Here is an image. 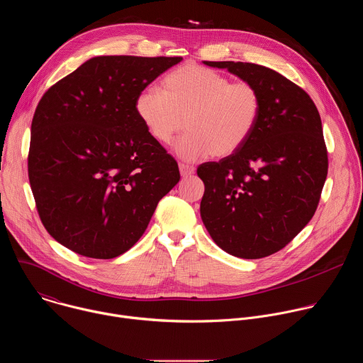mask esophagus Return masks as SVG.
Listing matches in <instances>:
<instances>
[{"mask_svg": "<svg viewBox=\"0 0 363 363\" xmlns=\"http://www.w3.org/2000/svg\"><path fill=\"white\" fill-rule=\"evenodd\" d=\"M179 172H181L182 178H186L195 172V168L191 165H186V164H179Z\"/></svg>", "mask_w": 363, "mask_h": 363, "instance_id": "1", "label": "esophagus"}]
</instances>
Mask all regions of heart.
Segmentation results:
<instances>
[{
	"label": "heart",
	"instance_id": "heart-1",
	"mask_svg": "<svg viewBox=\"0 0 363 363\" xmlns=\"http://www.w3.org/2000/svg\"><path fill=\"white\" fill-rule=\"evenodd\" d=\"M135 112L149 135L171 143L186 125L188 133L175 145L184 161L210 155L228 157L252 135L262 113V97L248 82H231L225 74L198 65L171 72L162 90L146 87L135 100Z\"/></svg>",
	"mask_w": 363,
	"mask_h": 363
}]
</instances>
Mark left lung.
I'll list each match as a JSON object with an SVG mask.
<instances>
[{
    "label": "left lung",
    "mask_w": 363,
    "mask_h": 363,
    "mask_svg": "<svg viewBox=\"0 0 363 363\" xmlns=\"http://www.w3.org/2000/svg\"><path fill=\"white\" fill-rule=\"evenodd\" d=\"M254 84L262 113L245 145L196 174L201 218L225 252L254 260L286 247L315 216L328 177L318 108L280 73L252 63L203 62Z\"/></svg>",
    "instance_id": "1"
}]
</instances>
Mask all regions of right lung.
I'll return each mask as SVG.
<instances>
[{"label": "right lung", "mask_w": 363, "mask_h": 363, "mask_svg": "<svg viewBox=\"0 0 363 363\" xmlns=\"http://www.w3.org/2000/svg\"><path fill=\"white\" fill-rule=\"evenodd\" d=\"M182 57L99 56L51 86L31 123L28 178L43 225L90 258L126 252L179 181L135 112L136 96Z\"/></svg>", "instance_id": "right-lung-1"}]
</instances>
